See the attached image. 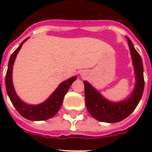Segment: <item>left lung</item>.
Masks as SVG:
<instances>
[{"mask_svg": "<svg viewBox=\"0 0 152 152\" xmlns=\"http://www.w3.org/2000/svg\"><path fill=\"white\" fill-rule=\"evenodd\" d=\"M127 39L134 64L137 80L135 89L130 98L121 102H111L105 99L90 83L83 81L85 102L88 112L95 119L102 122H118L127 118L136 109L144 92V68L141 57L134 48L131 40L128 38Z\"/></svg>", "mask_w": 152, "mask_h": 152, "instance_id": "1", "label": "left lung"}]
</instances>
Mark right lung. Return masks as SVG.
Returning a JSON list of instances; mask_svg holds the SVG:
<instances>
[{"label":"right lung","mask_w":152,"mask_h":152,"mask_svg":"<svg viewBox=\"0 0 152 152\" xmlns=\"http://www.w3.org/2000/svg\"><path fill=\"white\" fill-rule=\"evenodd\" d=\"M27 40V39L21 42L19 47L11 55L9 62H8V70L6 72L5 76V87L6 91L8 93V97L10 99L12 103L15 106L16 110L19 112L20 115L23 116L26 119L31 121H43L47 120L56 115L63 102V99L65 94L68 92L69 87L76 80V76H73L67 80L62 82L58 88L53 93L51 96L49 98L43 103L37 106H31L24 103L15 94L12 84V67L15 57L18 52L22 47L23 43Z\"/></svg>","instance_id":"1"}]
</instances>
